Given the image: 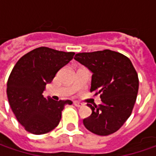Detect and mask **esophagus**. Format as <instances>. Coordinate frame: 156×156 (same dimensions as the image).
<instances>
[{"label":"esophagus","mask_w":156,"mask_h":156,"mask_svg":"<svg viewBox=\"0 0 156 156\" xmlns=\"http://www.w3.org/2000/svg\"><path fill=\"white\" fill-rule=\"evenodd\" d=\"M74 105H75L76 107H78V108H80V107H82V105H83V104L79 103V102H78V101H74Z\"/></svg>","instance_id":"obj_1"}]
</instances>
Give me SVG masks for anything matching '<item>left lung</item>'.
Listing matches in <instances>:
<instances>
[{
    "instance_id": "obj_1",
    "label": "left lung",
    "mask_w": 156,
    "mask_h": 156,
    "mask_svg": "<svg viewBox=\"0 0 156 156\" xmlns=\"http://www.w3.org/2000/svg\"><path fill=\"white\" fill-rule=\"evenodd\" d=\"M77 61L92 72L90 92L100 94L102 103L87 104L92 114L83 119L85 127L98 136L116 132L134 108L139 80L131 60L110 49L76 54Z\"/></svg>"
}]
</instances>
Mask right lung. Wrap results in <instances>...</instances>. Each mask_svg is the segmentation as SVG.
<instances>
[{
	"label": "right lung",
	"instance_id": "add662e5",
	"mask_svg": "<svg viewBox=\"0 0 156 156\" xmlns=\"http://www.w3.org/2000/svg\"><path fill=\"white\" fill-rule=\"evenodd\" d=\"M74 52L40 47L22 56L7 82L9 104L26 131L42 135L53 130L61 119V111L70 100L55 101L42 93L57 72L74 57Z\"/></svg>",
	"mask_w": 156,
	"mask_h": 156
}]
</instances>
